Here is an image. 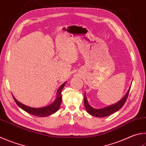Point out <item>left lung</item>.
<instances>
[{"label":"left lung","instance_id":"left-lung-1","mask_svg":"<svg viewBox=\"0 0 146 146\" xmlns=\"http://www.w3.org/2000/svg\"><path fill=\"white\" fill-rule=\"evenodd\" d=\"M129 90H130V87H129L128 91H127L126 94L124 95V96L122 98L121 100H119L118 102H117L115 104L108 106V107H104L103 108H100V109H97V108H92L91 106H90L87 102V100L86 98V94L84 95V105L86 107V109L87 112H88L89 114L91 115L95 116L97 117H104L106 116L110 115L112 114L115 112H117L119 109L123 107L124 103H125L126 101L128 98Z\"/></svg>","mask_w":146,"mask_h":146}]
</instances>
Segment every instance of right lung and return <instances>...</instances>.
I'll list each match as a JSON object with an SVG mask.
<instances>
[{"label":"right lung","instance_id":"1","mask_svg":"<svg viewBox=\"0 0 146 146\" xmlns=\"http://www.w3.org/2000/svg\"><path fill=\"white\" fill-rule=\"evenodd\" d=\"M66 82L63 83L60 87L57 90V96L56 99L53 102L52 104H50L48 106H46V107H41V108H32L28 106H26L25 105L22 104L20 102H18L16 100L15 98L13 96V99H14L15 102L17 103V105L20 108H22L25 112L30 113V114L34 115L35 116H38V117H46V116H48L50 115H52L55 112L59 110V108L62 102V96H61V92L62 89L64 88Z\"/></svg>","mask_w":146,"mask_h":146}]
</instances>
